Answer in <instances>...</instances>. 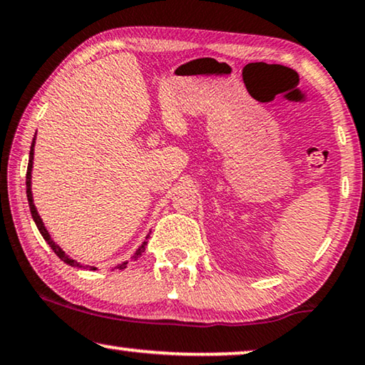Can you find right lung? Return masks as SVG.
Wrapping results in <instances>:
<instances>
[{
  "label": "right lung",
  "mask_w": 365,
  "mask_h": 365,
  "mask_svg": "<svg viewBox=\"0 0 365 365\" xmlns=\"http://www.w3.org/2000/svg\"><path fill=\"white\" fill-rule=\"evenodd\" d=\"M34 137H36V135H34ZM34 140H36V138H33V143H31V150H29V163H28V172H26V195H28V203H29L31 215H33V220H34L36 227H38V230H39V233L43 235V238L46 240V243H48V245L51 246V248H53L54 253L58 255L59 258L63 259L66 264H69V266H78V268H84V266H82L81 263H78V261L73 259V258H69V256L66 255L64 251L61 250L59 246L56 245L53 240H51V235L48 233V230H46L44 223H43V220H41V217H39V215H38V210H36L34 203H33V192H31V170H33V158H34ZM147 238H148V236H147ZM145 245H147V241H143L140 248H138V250L135 251V255H133V258L137 259L138 256H140V255L143 253V251H145ZM125 264H127V263L117 264L115 268H117V269H124V268H125ZM86 268H89V266H86ZM91 269H96V268H92V266H91Z\"/></svg>",
  "instance_id": "obj_1"
}]
</instances>
